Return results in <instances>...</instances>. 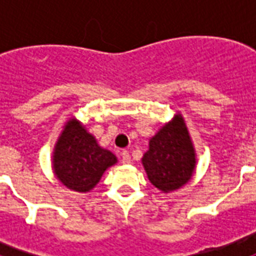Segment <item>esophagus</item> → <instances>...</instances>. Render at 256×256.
<instances>
[{
    "instance_id": "1",
    "label": "esophagus",
    "mask_w": 256,
    "mask_h": 256,
    "mask_svg": "<svg viewBox=\"0 0 256 256\" xmlns=\"http://www.w3.org/2000/svg\"><path fill=\"white\" fill-rule=\"evenodd\" d=\"M120 156H122V160H122V164H130V154H128V150H124Z\"/></svg>"
}]
</instances>
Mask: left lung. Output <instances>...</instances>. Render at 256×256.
Wrapping results in <instances>:
<instances>
[{"mask_svg":"<svg viewBox=\"0 0 256 256\" xmlns=\"http://www.w3.org/2000/svg\"><path fill=\"white\" fill-rule=\"evenodd\" d=\"M142 164L150 182L164 192L188 182L195 166V154L182 118H174L152 136Z\"/></svg>","mask_w":256,"mask_h":256,"instance_id":"obj_1","label":"left lung"}]
</instances>
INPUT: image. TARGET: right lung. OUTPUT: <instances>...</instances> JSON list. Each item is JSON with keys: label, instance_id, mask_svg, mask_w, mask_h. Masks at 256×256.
Returning <instances> with one entry per match:
<instances>
[{"label": "right lung", "instance_id": "right-lung-1", "mask_svg": "<svg viewBox=\"0 0 256 256\" xmlns=\"http://www.w3.org/2000/svg\"><path fill=\"white\" fill-rule=\"evenodd\" d=\"M54 172L66 187L86 192L92 190L104 170L116 162V156L100 148L96 138L77 120L65 126L53 156Z\"/></svg>", "mask_w": 256, "mask_h": 256}]
</instances>
